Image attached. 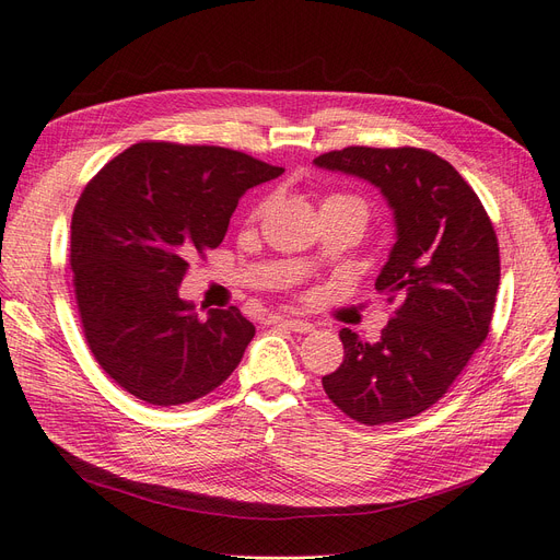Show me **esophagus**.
<instances>
[{
	"label": "esophagus",
	"mask_w": 560,
	"mask_h": 560,
	"mask_svg": "<svg viewBox=\"0 0 560 560\" xmlns=\"http://www.w3.org/2000/svg\"><path fill=\"white\" fill-rule=\"evenodd\" d=\"M277 323L285 329H291V332H298V335H306L312 332L314 325L308 320H300V318H277Z\"/></svg>",
	"instance_id": "1"
}]
</instances>
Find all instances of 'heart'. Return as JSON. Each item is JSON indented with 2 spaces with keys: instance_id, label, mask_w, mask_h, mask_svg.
<instances>
[{
  "instance_id": "heart-1",
  "label": "heart",
  "mask_w": 560,
  "mask_h": 560,
  "mask_svg": "<svg viewBox=\"0 0 560 560\" xmlns=\"http://www.w3.org/2000/svg\"><path fill=\"white\" fill-rule=\"evenodd\" d=\"M325 202H355V205H360V207H364L358 198H350V196H329Z\"/></svg>"
}]
</instances>
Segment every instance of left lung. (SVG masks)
I'll return each mask as SVG.
<instances>
[{"instance_id":"obj_1","label":"left lung","mask_w":560,"mask_h":560,"mask_svg":"<svg viewBox=\"0 0 560 560\" xmlns=\"http://www.w3.org/2000/svg\"><path fill=\"white\" fill-rule=\"evenodd\" d=\"M318 168L360 177L387 200L397 242L376 291L399 308L376 343L343 327V362L323 376L348 418L376 427L436 404L489 335L501 283L499 240L480 198L452 165L418 148H346Z\"/></svg>"}]
</instances>
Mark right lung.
<instances>
[{"mask_svg": "<svg viewBox=\"0 0 560 560\" xmlns=\"http://www.w3.org/2000/svg\"><path fill=\"white\" fill-rule=\"evenodd\" d=\"M281 173L214 144L138 142L85 186L71 219L75 302L96 362L129 395L189 404L237 369L254 323L237 306L200 318L179 283L223 242L240 198Z\"/></svg>", "mask_w": 560, "mask_h": 560, "instance_id": "right-lung-1", "label": "right lung"}]
</instances>
